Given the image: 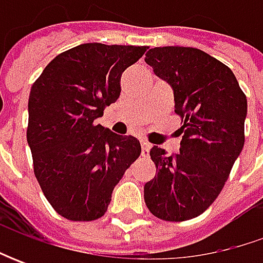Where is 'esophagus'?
<instances>
[{"label": "esophagus", "instance_id": "esophagus-1", "mask_svg": "<svg viewBox=\"0 0 263 263\" xmlns=\"http://www.w3.org/2000/svg\"><path fill=\"white\" fill-rule=\"evenodd\" d=\"M149 151H151V143L146 140H142V157H149Z\"/></svg>", "mask_w": 263, "mask_h": 263}]
</instances>
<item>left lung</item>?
I'll return each instance as SVG.
<instances>
[{
    "mask_svg": "<svg viewBox=\"0 0 263 263\" xmlns=\"http://www.w3.org/2000/svg\"><path fill=\"white\" fill-rule=\"evenodd\" d=\"M145 61L173 87L183 123L180 154L149 152L157 174L145 184V202L159 219L187 221L212 205L241 154L248 99L234 73L196 48H152Z\"/></svg>",
    "mask_w": 263,
    "mask_h": 263,
    "instance_id": "left-lung-1",
    "label": "left lung"
}]
</instances>
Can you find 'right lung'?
<instances>
[{"instance_id":"add662e5","label":"right lung","mask_w":263,"mask_h":263,"mask_svg":"<svg viewBox=\"0 0 263 263\" xmlns=\"http://www.w3.org/2000/svg\"><path fill=\"white\" fill-rule=\"evenodd\" d=\"M145 51L82 44L57 55L30 89L27 143L33 171L61 217H102L114 187L140 155L136 137L116 135L96 118L118 99L123 71Z\"/></svg>"}]
</instances>
